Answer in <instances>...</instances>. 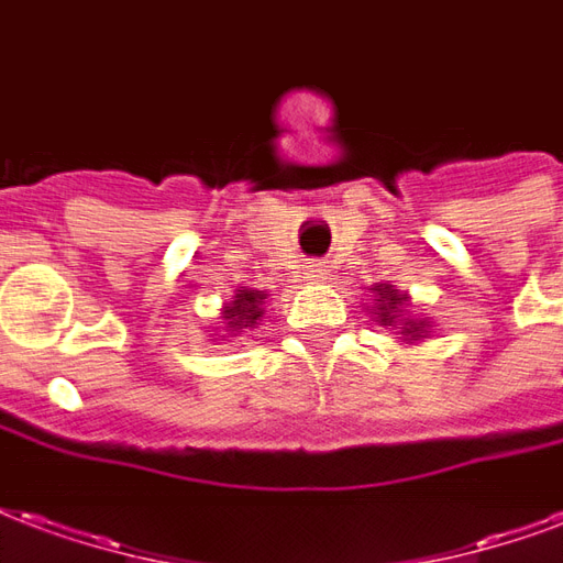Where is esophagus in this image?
<instances>
[{"label":"esophagus","instance_id":"esophagus-1","mask_svg":"<svg viewBox=\"0 0 563 563\" xmlns=\"http://www.w3.org/2000/svg\"><path fill=\"white\" fill-rule=\"evenodd\" d=\"M328 274H331V265H324V262L319 260L307 262V277H310V280H328Z\"/></svg>","mask_w":563,"mask_h":563}]
</instances>
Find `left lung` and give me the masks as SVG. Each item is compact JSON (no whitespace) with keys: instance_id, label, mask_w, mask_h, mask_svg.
<instances>
[{"instance_id":"left-lung-1","label":"left lung","mask_w":563,"mask_h":563,"mask_svg":"<svg viewBox=\"0 0 563 563\" xmlns=\"http://www.w3.org/2000/svg\"><path fill=\"white\" fill-rule=\"evenodd\" d=\"M373 307L366 310V313L373 316V322L385 324L390 328L394 334H397L399 343H423V340H430L432 334V324L430 316H418L411 307L409 292H399L394 289L390 283H376L373 286Z\"/></svg>"}]
</instances>
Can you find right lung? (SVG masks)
I'll list each match as a JSON object with an SVG mask.
<instances>
[{
  "mask_svg": "<svg viewBox=\"0 0 563 563\" xmlns=\"http://www.w3.org/2000/svg\"><path fill=\"white\" fill-rule=\"evenodd\" d=\"M265 298L268 292H260V289H247V286H239L235 292H232V301L223 303V310H220V340H229V336H241L253 331L256 324L265 319Z\"/></svg>",
  "mask_w": 563,
  "mask_h": 563,
  "instance_id": "1",
  "label": "right lung"
}]
</instances>
